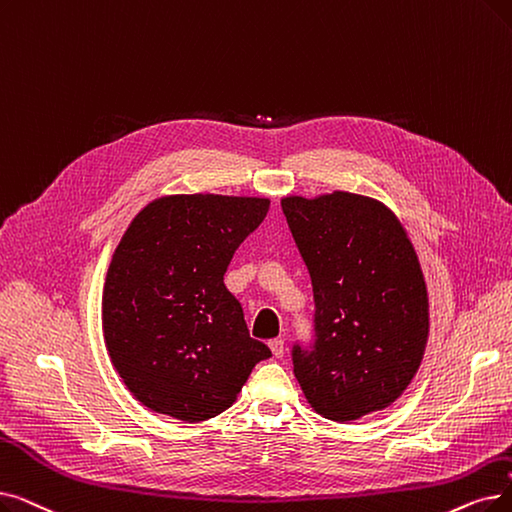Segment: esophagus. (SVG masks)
Instances as JSON below:
<instances>
[{"instance_id":"esophagus-1","label":"esophagus","mask_w":512,"mask_h":512,"mask_svg":"<svg viewBox=\"0 0 512 512\" xmlns=\"http://www.w3.org/2000/svg\"><path fill=\"white\" fill-rule=\"evenodd\" d=\"M270 349L274 353V358H282V355H284V341L282 339L270 341Z\"/></svg>"}]
</instances>
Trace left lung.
Wrapping results in <instances>:
<instances>
[{
    "label": "left lung",
    "mask_w": 512,
    "mask_h": 512,
    "mask_svg": "<svg viewBox=\"0 0 512 512\" xmlns=\"http://www.w3.org/2000/svg\"><path fill=\"white\" fill-rule=\"evenodd\" d=\"M316 301V349L293 351L307 404L335 422L389 408L429 339L427 282L414 244L379 198L335 190L282 196Z\"/></svg>",
    "instance_id": "1"
}]
</instances>
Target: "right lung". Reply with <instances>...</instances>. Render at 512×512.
<instances>
[{
  "label": "right lung",
  "mask_w": 512,
  "mask_h": 512,
  "mask_svg": "<svg viewBox=\"0 0 512 512\" xmlns=\"http://www.w3.org/2000/svg\"><path fill=\"white\" fill-rule=\"evenodd\" d=\"M268 209L265 196L165 194L131 219L106 272L102 332L110 362L148 410L213 418L272 355L249 337L224 284L238 244Z\"/></svg>",
  "instance_id": "right-lung-1"
}]
</instances>
